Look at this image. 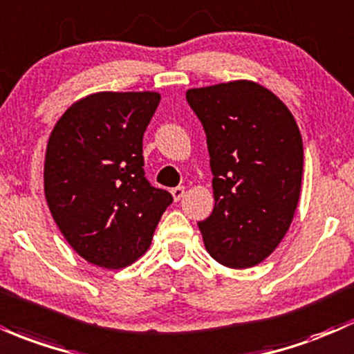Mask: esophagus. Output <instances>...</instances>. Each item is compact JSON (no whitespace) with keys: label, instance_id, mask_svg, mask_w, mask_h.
Returning <instances> with one entry per match:
<instances>
[{"label":"esophagus","instance_id":"1","mask_svg":"<svg viewBox=\"0 0 354 354\" xmlns=\"http://www.w3.org/2000/svg\"><path fill=\"white\" fill-rule=\"evenodd\" d=\"M171 195H173L174 201H180L185 195V188H183V186H176V188L171 189Z\"/></svg>","mask_w":354,"mask_h":354}]
</instances>
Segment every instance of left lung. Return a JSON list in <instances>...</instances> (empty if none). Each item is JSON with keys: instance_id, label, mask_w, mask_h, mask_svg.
Returning a JSON list of instances; mask_svg holds the SVG:
<instances>
[{"instance_id": "left-lung-1", "label": "left lung", "mask_w": 354, "mask_h": 354, "mask_svg": "<svg viewBox=\"0 0 354 354\" xmlns=\"http://www.w3.org/2000/svg\"><path fill=\"white\" fill-rule=\"evenodd\" d=\"M207 134L215 207L200 221L221 266L248 269L281 243L301 195L304 149L296 119L269 88L234 80L189 88Z\"/></svg>"}]
</instances>
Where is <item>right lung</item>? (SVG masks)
<instances>
[{
	"instance_id": "right-lung-1",
	"label": "right lung",
	"mask_w": 354,
	"mask_h": 354,
	"mask_svg": "<svg viewBox=\"0 0 354 354\" xmlns=\"http://www.w3.org/2000/svg\"><path fill=\"white\" fill-rule=\"evenodd\" d=\"M159 100L158 92H97L72 104L50 134L46 203L70 247L94 266L138 260L173 203L145 176L142 136Z\"/></svg>"
}]
</instances>
